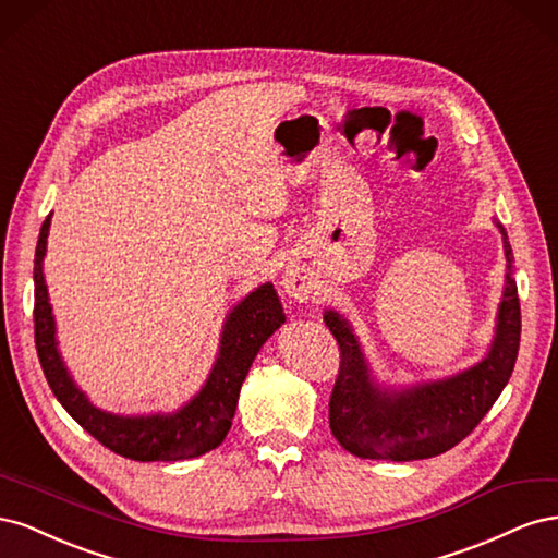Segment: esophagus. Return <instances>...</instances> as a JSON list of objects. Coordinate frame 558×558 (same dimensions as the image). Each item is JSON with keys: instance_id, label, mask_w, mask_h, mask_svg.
I'll return each mask as SVG.
<instances>
[{"instance_id": "obj_1", "label": "esophagus", "mask_w": 558, "mask_h": 558, "mask_svg": "<svg viewBox=\"0 0 558 558\" xmlns=\"http://www.w3.org/2000/svg\"><path fill=\"white\" fill-rule=\"evenodd\" d=\"M283 291L295 302H305L312 298V281L302 269H289L283 277Z\"/></svg>"}]
</instances>
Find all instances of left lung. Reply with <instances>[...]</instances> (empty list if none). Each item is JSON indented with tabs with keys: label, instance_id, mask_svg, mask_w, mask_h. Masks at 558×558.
Listing matches in <instances>:
<instances>
[{
	"label": "left lung",
	"instance_id": "obj_1",
	"mask_svg": "<svg viewBox=\"0 0 558 558\" xmlns=\"http://www.w3.org/2000/svg\"><path fill=\"white\" fill-rule=\"evenodd\" d=\"M502 234L508 275L498 307L496 335L486 356L463 373L393 391L375 381L359 337L335 310L324 314L340 344V375L330 396V430L335 440L359 459L418 461L445 453L468 437L494 408L510 381L519 353L521 310L512 279V248Z\"/></svg>",
	"mask_w": 558,
	"mask_h": 558
}]
</instances>
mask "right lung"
<instances>
[{"label": "right lung", "instance_id": "right-lung-1", "mask_svg": "<svg viewBox=\"0 0 558 558\" xmlns=\"http://www.w3.org/2000/svg\"><path fill=\"white\" fill-rule=\"evenodd\" d=\"M48 228L50 214L41 226L35 253V344L46 381L62 408L97 442L132 461H183L216 449L232 426L240 388L253 359L286 320L275 286H258L228 314L211 373L199 393L181 410L142 416L102 412L74 384L58 351L56 318L44 279Z\"/></svg>", "mask_w": 558, "mask_h": 558}]
</instances>
